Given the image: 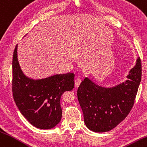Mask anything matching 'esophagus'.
Here are the masks:
<instances>
[{"mask_svg": "<svg viewBox=\"0 0 147 147\" xmlns=\"http://www.w3.org/2000/svg\"><path fill=\"white\" fill-rule=\"evenodd\" d=\"M81 82V80L79 79H77L75 80V87H76V89H77L79 86H80Z\"/></svg>", "mask_w": 147, "mask_h": 147, "instance_id": "obj_1", "label": "esophagus"}]
</instances>
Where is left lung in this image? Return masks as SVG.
Masks as SVG:
<instances>
[{
	"mask_svg": "<svg viewBox=\"0 0 147 147\" xmlns=\"http://www.w3.org/2000/svg\"><path fill=\"white\" fill-rule=\"evenodd\" d=\"M128 79L113 87H103L86 77L77 90L84 122L90 130L109 131L128 116L134 104L142 79L140 57L126 76Z\"/></svg>",
	"mask_w": 147,
	"mask_h": 147,
	"instance_id": "obj_1",
	"label": "left lung"
}]
</instances>
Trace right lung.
<instances>
[{
  "mask_svg": "<svg viewBox=\"0 0 147 147\" xmlns=\"http://www.w3.org/2000/svg\"><path fill=\"white\" fill-rule=\"evenodd\" d=\"M13 97L19 110L36 128L49 129L60 123L62 116L60 98L74 87V74H56L34 79L22 71L18 57V45L12 60Z\"/></svg>",
  "mask_w": 147,
  "mask_h": 147,
  "instance_id": "add662e5",
  "label": "right lung"
}]
</instances>
